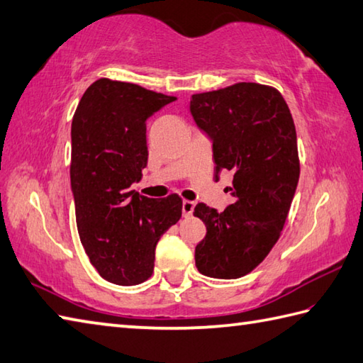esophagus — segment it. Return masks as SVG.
Returning a JSON list of instances; mask_svg holds the SVG:
<instances>
[{"label": "esophagus", "mask_w": 363, "mask_h": 363, "mask_svg": "<svg viewBox=\"0 0 363 363\" xmlns=\"http://www.w3.org/2000/svg\"><path fill=\"white\" fill-rule=\"evenodd\" d=\"M194 208H195V203L194 201L184 200L182 201V214H184V217H190L191 212H194Z\"/></svg>", "instance_id": "obj_1"}]
</instances>
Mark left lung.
<instances>
[{"mask_svg": "<svg viewBox=\"0 0 363 363\" xmlns=\"http://www.w3.org/2000/svg\"><path fill=\"white\" fill-rule=\"evenodd\" d=\"M190 113L212 140L216 179L234 173V203L223 212L195 206L206 225L195 264L212 279H239L267 257L286 222L301 173L294 121L280 92L258 83L194 94Z\"/></svg>", "mask_w": 363, "mask_h": 363, "instance_id": "obj_1", "label": "left lung"}]
</instances>
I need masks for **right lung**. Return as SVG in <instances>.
I'll use <instances>...</instances> for the list:
<instances>
[{
    "label": "right lung",
    "mask_w": 363,
    "mask_h": 363,
    "mask_svg": "<svg viewBox=\"0 0 363 363\" xmlns=\"http://www.w3.org/2000/svg\"><path fill=\"white\" fill-rule=\"evenodd\" d=\"M173 101L101 78L75 110L70 187L77 228L91 264L115 285H138L152 275L155 245L182 216L179 195L155 200L130 190L147 165L146 121Z\"/></svg>",
    "instance_id": "1"
}]
</instances>
